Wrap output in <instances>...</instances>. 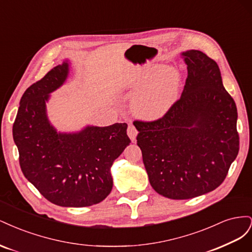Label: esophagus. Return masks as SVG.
Wrapping results in <instances>:
<instances>
[{
  "mask_svg": "<svg viewBox=\"0 0 252 252\" xmlns=\"http://www.w3.org/2000/svg\"><path fill=\"white\" fill-rule=\"evenodd\" d=\"M127 134L129 138H130V140L134 142L136 139V135H138V130H136V128L133 125H129L127 128Z\"/></svg>",
  "mask_w": 252,
  "mask_h": 252,
  "instance_id": "obj_1",
  "label": "esophagus"
}]
</instances>
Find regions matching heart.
<instances>
[{"instance_id": "1", "label": "heart", "mask_w": 252, "mask_h": 252, "mask_svg": "<svg viewBox=\"0 0 252 252\" xmlns=\"http://www.w3.org/2000/svg\"><path fill=\"white\" fill-rule=\"evenodd\" d=\"M180 81V74L173 68L154 66L130 86L132 91H138L131 102L132 112L146 121L162 118L177 101Z\"/></svg>"}]
</instances>
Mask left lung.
Listing matches in <instances>:
<instances>
[{"label": "left lung", "mask_w": 252, "mask_h": 252, "mask_svg": "<svg viewBox=\"0 0 252 252\" xmlns=\"http://www.w3.org/2000/svg\"><path fill=\"white\" fill-rule=\"evenodd\" d=\"M187 79L179 100L156 121H134L150 185L172 200L218 188L239 154L238 111L216 61L200 50L182 53Z\"/></svg>", "instance_id": "obj_1"}]
</instances>
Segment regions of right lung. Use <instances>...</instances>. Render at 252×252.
Masks as SVG:
<instances>
[{"instance_id":"add662e5","label":"right lung","mask_w":252,"mask_h":252,"mask_svg":"<svg viewBox=\"0 0 252 252\" xmlns=\"http://www.w3.org/2000/svg\"><path fill=\"white\" fill-rule=\"evenodd\" d=\"M68 72L65 61L26 89L12 135L23 174L45 199L63 207H86L110 193V167L130 139L126 123L87 126L73 133L56 130L47 118L46 102Z\"/></svg>"}]
</instances>
